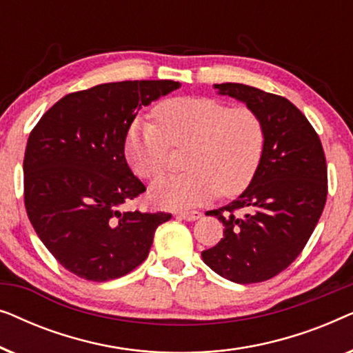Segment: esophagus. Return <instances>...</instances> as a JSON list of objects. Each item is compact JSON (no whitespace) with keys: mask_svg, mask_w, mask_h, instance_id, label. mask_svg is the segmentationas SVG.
Wrapping results in <instances>:
<instances>
[{"mask_svg":"<svg viewBox=\"0 0 353 353\" xmlns=\"http://www.w3.org/2000/svg\"><path fill=\"white\" fill-rule=\"evenodd\" d=\"M178 216H180V219H183V220H186V221H194L197 219H201L202 214H201V212H197V210L180 212V214H178Z\"/></svg>","mask_w":353,"mask_h":353,"instance_id":"esophagus-1","label":"esophagus"}]
</instances>
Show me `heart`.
Listing matches in <instances>:
<instances>
[{"label":"heart","mask_w":353,"mask_h":353,"mask_svg":"<svg viewBox=\"0 0 353 353\" xmlns=\"http://www.w3.org/2000/svg\"><path fill=\"white\" fill-rule=\"evenodd\" d=\"M156 123L138 120L125 139V156L141 178L165 170L170 146H190L185 175L162 176L149 197L163 209H191L219 194H238L262 161L265 128L255 110L212 98H176L154 109Z\"/></svg>","instance_id":"1"}]
</instances>
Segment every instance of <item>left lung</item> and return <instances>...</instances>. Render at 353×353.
I'll return each mask as SVG.
<instances>
[{"mask_svg": "<svg viewBox=\"0 0 353 353\" xmlns=\"http://www.w3.org/2000/svg\"><path fill=\"white\" fill-rule=\"evenodd\" d=\"M255 110L265 128L262 161L238 199L209 210L223 238L202 260L233 283L267 281L305 248L326 204L327 172L320 138L291 101L243 83L214 85Z\"/></svg>", "mask_w": 353, "mask_h": 353, "instance_id": "left-lung-1", "label": "left lung"}]
</instances>
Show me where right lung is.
<instances>
[{
	"instance_id": "add662e5",
	"label": "right lung",
	"mask_w": 353,
	"mask_h": 353,
	"mask_svg": "<svg viewBox=\"0 0 353 353\" xmlns=\"http://www.w3.org/2000/svg\"><path fill=\"white\" fill-rule=\"evenodd\" d=\"M172 80L96 85L64 96L28 137L23 201L38 238L65 270L88 281L123 276L146 260L172 214L125 210L146 191L125 159L138 110L180 88Z\"/></svg>"
}]
</instances>
